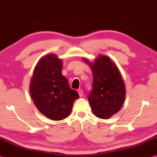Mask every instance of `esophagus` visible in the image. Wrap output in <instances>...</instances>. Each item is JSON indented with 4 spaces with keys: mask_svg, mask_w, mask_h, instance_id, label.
<instances>
[{
    "mask_svg": "<svg viewBox=\"0 0 157 157\" xmlns=\"http://www.w3.org/2000/svg\"><path fill=\"white\" fill-rule=\"evenodd\" d=\"M78 94H79V96H80V97L83 96V94H84V92H83V90H82V89H79L78 90Z\"/></svg>",
    "mask_w": 157,
    "mask_h": 157,
    "instance_id": "1",
    "label": "esophagus"
}]
</instances>
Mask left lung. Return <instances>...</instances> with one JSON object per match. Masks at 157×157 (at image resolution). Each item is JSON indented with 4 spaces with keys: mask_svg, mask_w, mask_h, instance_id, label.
<instances>
[{
    "mask_svg": "<svg viewBox=\"0 0 157 157\" xmlns=\"http://www.w3.org/2000/svg\"><path fill=\"white\" fill-rule=\"evenodd\" d=\"M82 59L93 74L92 91L88 96L92 111L97 117L108 119L119 111L125 98V86L121 73L106 55L99 54L94 62Z\"/></svg>",
    "mask_w": 157,
    "mask_h": 157,
    "instance_id": "8db88e82",
    "label": "left lung"
}]
</instances>
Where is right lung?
<instances>
[{"mask_svg": "<svg viewBox=\"0 0 157 157\" xmlns=\"http://www.w3.org/2000/svg\"><path fill=\"white\" fill-rule=\"evenodd\" d=\"M63 61L54 53L40 59L29 84V92L38 111L53 121L70 115L79 94L62 75Z\"/></svg>", "mask_w": 157, "mask_h": 157, "instance_id": "1", "label": "right lung"}]
</instances>
